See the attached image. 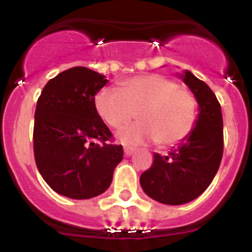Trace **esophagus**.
<instances>
[{
    "instance_id": "1",
    "label": "esophagus",
    "mask_w": 252,
    "mask_h": 252,
    "mask_svg": "<svg viewBox=\"0 0 252 252\" xmlns=\"http://www.w3.org/2000/svg\"><path fill=\"white\" fill-rule=\"evenodd\" d=\"M124 151H125V155H126V157H131V155L133 154V151H135V149L130 148V146H125Z\"/></svg>"
}]
</instances>
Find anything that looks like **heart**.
<instances>
[{
  "mask_svg": "<svg viewBox=\"0 0 252 252\" xmlns=\"http://www.w3.org/2000/svg\"><path fill=\"white\" fill-rule=\"evenodd\" d=\"M93 103L99 117L113 128L128 124L138 111L140 122L117 133V140L126 145L150 141L175 145L192 133L198 120L194 95L161 74L128 78L119 91L102 88Z\"/></svg>",
  "mask_w": 252,
  "mask_h": 252,
  "instance_id": "1",
  "label": "heart"
}]
</instances>
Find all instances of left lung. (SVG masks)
Here are the masks:
<instances>
[{
	"label": "left lung",
	"instance_id": "8db88e82",
	"mask_svg": "<svg viewBox=\"0 0 252 252\" xmlns=\"http://www.w3.org/2000/svg\"><path fill=\"white\" fill-rule=\"evenodd\" d=\"M178 75L197 99V125L166 155L154 153L153 165L140 177L142 190L154 201L169 206L199 197L212 183L223 154V120L215 93L189 70Z\"/></svg>",
	"mask_w": 252,
	"mask_h": 252
}]
</instances>
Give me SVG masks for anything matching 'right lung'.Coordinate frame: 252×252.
I'll return each instance as SVG.
<instances>
[{
  "mask_svg": "<svg viewBox=\"0 0 252 252\" xmlns=\"http://www.w3.org/2000/svg\"><path fill=\"white\" fill-rule=\"evenodd\" d=\"M107 82L92 69L74 66L50 79L37 99L35 161L49 187L64 197L90 199L106 192L124 158L122 145L106 142L112 133L93 103Z\"/></svg>",
  "mask_w": 252,
  "mask_h": 252,
  "instance_id": "add662e5",
  "label": "right lung"
}]
</instances>
